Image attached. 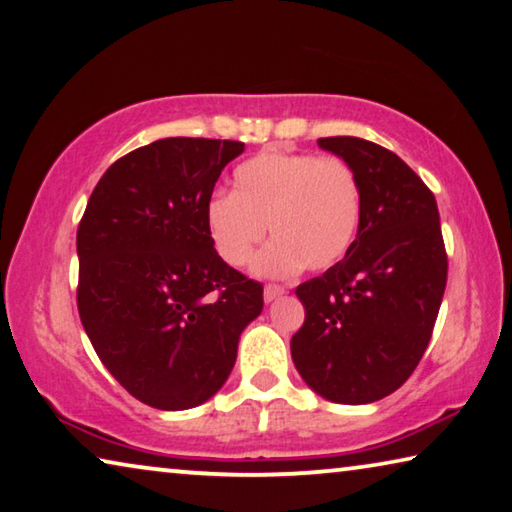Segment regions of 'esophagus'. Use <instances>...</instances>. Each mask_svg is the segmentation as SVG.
<instances>
[{"instance_id":"esophagus-1","label":"esophagus","mask_w":512,"mask_h":512,"mask_svg":"<svg viewBox=\"0 0 512 512\" xmlns=\"http://www.w3.org/2000/svg\"><path fill=\"white\" fill-rule=\"evenodd\" d=\"M281 295H286V288L276 286V283H267L265 290H263V297H265L267 304H270V301H274V299H279Z\"/></svg>"}]
</instances>
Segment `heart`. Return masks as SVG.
I'll use <instances>...</instances> for the list:
<instances>
[{
    "label": "heart",
    "mask_w": 512,
    "mask_h": 512,
    "mask_svg": "<svg viewBox=\"0 0 512 512\" xmlns=\"http://www.w3.org/2000/svg\"><path fill=\"white\" fill-rule=\"evenodd\" d=\"M363 220V188L342 158L267 149L240 163L229 192L206 206V226L217 254L231 267L251 261L270 231L256 267L286 276L306 267L324 272L349 254Z\"/></svg>",
    "instance_id": "obj_1"
}]
</instances>
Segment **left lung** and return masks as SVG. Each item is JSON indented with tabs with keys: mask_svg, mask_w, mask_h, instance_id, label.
I'll list each match as a JSON object with an SVG mask.
<instances>
[{
	"mask_svg": "<svg viewBox=\"0 0 512 512\" xmlns=\"http://www.w3.org/2000/svg\"><path fill=\"white\" fill-rule=\"evenodd\" d=\"M317 145L354 167L363 220L349 254L297 286L306 317L290 351L317 395L370 404L401 388L429 347L447 286L440 213L390 149L354 136Z\"/></svg>",
	"mask_w": 512,
	"mask_h": 512,
	"instance_id": "obj_1",
	"label": "left lung"
}]
</instances>
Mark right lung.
Wrapping results in <instances>:
<instances>
[{
    "instance_id": "add662e5",
    "label": "right lung",
    "mask_w": 512,
    "mask_h": 512,
    "mask_svg": "<svg viewBox=\"0 0 512 512\" xmlns=\"http://www.w3.org/2000/svg\"><path fill=\"white\" fill-rule=\"evenodd\" d=\"M245 142L163 138L117 158L77 231V306L115 381L142 404L186 410L222 388L263 283L217 256L206 206Z\"/></svg>"
}]
</instances>
